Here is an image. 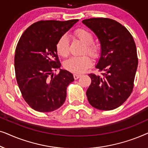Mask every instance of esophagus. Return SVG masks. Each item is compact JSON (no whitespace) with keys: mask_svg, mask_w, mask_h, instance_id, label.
<instances>
[{"mask_svg":"<svg viewBox=\"0 0 148 148\" xmlns=\"http://www.w3.org/2000/svg\"><path fill=\"white\" fill-rule=\"evenodd\" d=\"M81 76H82V75H81L80 74H74L73 75V77H74L75 79H77L79 78Z\"/></svg>","mask_w":148,"mask_h":148,"instance_id":"1","label":"esophagus"}]
</instances>
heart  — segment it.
<instances>
[{"mask_svg": "<svg viewBox=\"0 0 148 148\" xmlns=\"http://www.w3.org/2000/svg\"><path fill=\"white\" fill-rule=\"evenodd\" d=\"M75 35L79 40L86 44V51L93 57L98 55V48L94 45V38L92 34L85 29H78L75 32ZM56 52L58 55L66 57L69 54V39L66 35H63L58 39L56 46ZM92 64L90 57L88 55L72 56L65 60L64 66L66 70L75 73H81L90 68Z\"/></svg>", "mask_w": 148, "mask_h": 148, "instance_id": "heart-1", "label": "heart"}]
</instances>
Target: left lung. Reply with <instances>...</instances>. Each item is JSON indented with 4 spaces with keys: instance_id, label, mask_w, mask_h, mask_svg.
<instances>
[{
    "instance_id": "8db88e82",
    "label": "left lung",
    "mask_w": 148,
    "mask_h": 148,
    "mask_svg": "<svg viewBox=\"0 0 148 148\" xmlns=\"http://www.w3.org/2000/svg\"><path fill=\"white\" fill-rule=\"evenodd\" d=\"M82 23L96 34L100 43V55L96 68L103 76L89 74L92 83L86 92L93 107L110 110L122 105L133 88L138 58L136 45L127 28L108 18H91Z\"/></svg>"
}]
</instances>
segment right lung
I'll return each instance as SVG.
<instances>
[{
    "label": "right lung",
    "mask_w": 148,
    "mask_h": 148,
    "mask_svg": "<svg viewBox=\"0 0 148 148\" xmlns=\"http://www.w3.org/2000/svg\"><path fill=\"white\" fill-rule=\"evenodd\" d=\"M78 19L40 21L29 26L15 49L16 79L22 96L38 112H52L64 104L66 88L74 81L68 71L60 69L56 46L59 38ZM60 69L53 75V70Z\"/></svg>",
    "instance_id": "1"
}]
</instances>
